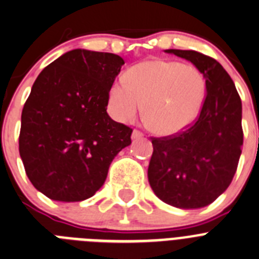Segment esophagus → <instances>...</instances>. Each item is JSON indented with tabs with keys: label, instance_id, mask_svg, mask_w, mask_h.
Returning a JSON list of instances; mask_svg holds the SVG:
<instances>
[{
	"label": "esophagus",
	"instance_id": "esophagus-1",
	"mask_svg": "<svg viewBox=\"0 0 259 259\" xmlns=\"http://www.w3.org/2000/svg\"><path fill=\"white\" fill-rule=\"evenodd\" d=\"M142 137H143V133L139 132V130H134L132 134L133 139H139V138H142Z\"/></svg>",
	"mask_w": 259,
	"mask_h": 259
}]
</instances>
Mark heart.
<instances>
[{"instance_id":"1","label":"heart","mask_w":259,"mask_h":259,"mask_svg":"<svg viewBox=\"0 0 259 259\" xmlns=\"http://www.w3.org/2000/svg\"><path fill=\"white\" fill-rule=\"evenodd\" d=\"M206 95V82L195 66L176 60L139 63L109 89V111L122 122L135 120L144 104L147 126L158 135L185 130L197 117Z\"/></svg>"}]
</instances>
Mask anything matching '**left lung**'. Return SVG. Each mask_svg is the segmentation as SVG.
<instances>
[{
  "mask_svg": "<svg viewBox=\"0 0 259 259\" xmlns=\"http://www.w3.org/2000/svg\"><path fill=\"white\" fill-rule=\"evenodd\" d=\"M190 60L205 77L200 115L185 132L151 138L148 182L156 196L181 209L204 208L222 195L236 173L243 146L241 99L220 63L195 50H165Z\"/></svg>",
  "mask_w": 259,
  "mask_h": 259,
  "instance_id": "8db88e82",
  "label": "left lung"
}]
</instances>
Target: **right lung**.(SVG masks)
Segmentation results:
<instances>
[{"label": "right lung", "mask_w": 259, "mask_h": 259, "mask_svg": "<svg viewBox=\"0 0 259 259\" xmlns=\"http://www.w3.org/2000/svg\"><path fill=\"white\" fill-rule=\"evenodd\" d=\"M124 59L74 49L42 69L22 112L19 153L32 185L51 200L89 199L133 129L107 113Z\"/></svg>", "instance_id": "1"}]
</instances>
